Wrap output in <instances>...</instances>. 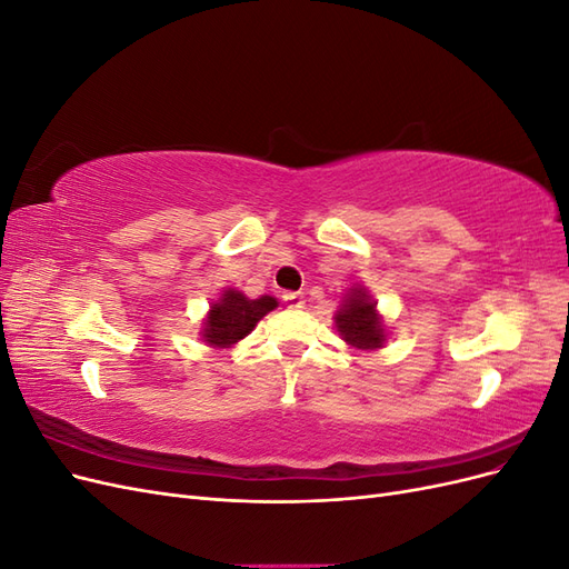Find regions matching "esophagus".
Here are the masks:
<instances>
[{"mask_svg":"<svg viewBox=\"0 0 569 569\" xmlns=\"http://www.w3.org/2000/svg\"><path fill=\"white\" fill-rule=\"evenodd\" d=\"M282 301L289 308H303L306 306V299H303V295H299V291H287V295H282Z\"/></svg>","mask_w":569,"mask_h":569,"instance_id":"esophagus-1","label":"esophagus"}]
</instances>
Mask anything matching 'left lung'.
I'll use <instances>...</instances> for the list:
<instances>
[{
	"instance_id": "obj_1",
	"label": "left lung",
	"mask_w": 569,
	"mask_h": 569,
	"mask_svg": "<svg viewBox=\"0 0 569 569\" xmlns=\"http://www.w3.org/2000/svg\"><path fill=\"white\" fill-rule=\"evenodd\" d=\"M335 327L347 347L366 353L382 349L389 337L387 320L363 284H353L343 295L335 313Z\"/></svg>"
}]
</instances>
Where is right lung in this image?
<instances>
[{"label":"right lung","instance_id":"right-lung-1","mask_svg":"<svg viewBox=\"0 0 569 569\" xmlns=\"http://www.w3.org/2000/svg\"><path fill=\"white\" fill-rule=\"evenodd\" d=\"M274 308H278V299L274 297L263 295L258 299H249L244 291L226 287L222 295L211 301L209 313H206L201 322L199 337L211 349H232L237 341L249 337L253 327Z\"/></svg>","mask_w":569,"mask_h":569}]
</instances>
